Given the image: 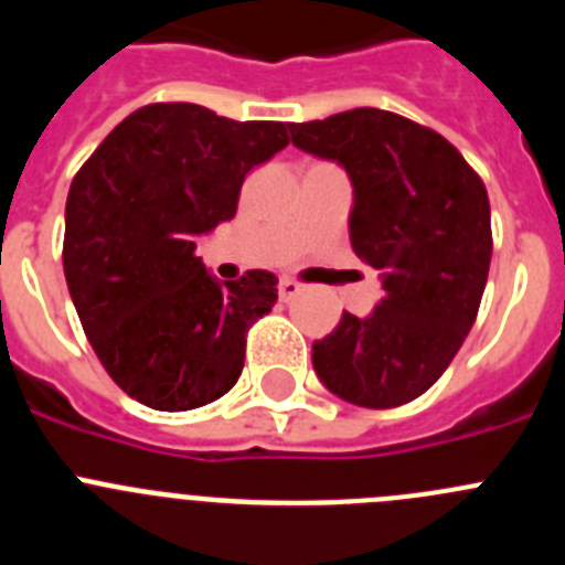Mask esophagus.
<instances>
[{
	"label": "esophagus",
	"mask_w": 565,
	"mask_h": 565,
	"mask_svg": "<svg viewBox=\"0 0 565 565\" xmlns=\"http://www.w3.org/2000/svg\"><path fill=\"white\" fill-rule=\"evenodd\" d=\"M299 294H302V286H299L297 279L291 277L279 279V299H282V302H291V299L299 297Z\"/></svg>",
	"instance_id": "obj_1"
}]
</instances>
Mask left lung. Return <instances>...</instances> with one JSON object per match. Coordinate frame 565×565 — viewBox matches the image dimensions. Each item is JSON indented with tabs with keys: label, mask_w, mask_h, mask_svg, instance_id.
<instances>
[{
	"label": "left lung",
	"mask_w": 565,
	"mask_h": 565,
	"mask_svg": "<svg viewBox=\"0 0 565 565\" xmlns=\"http://www.w3.org/2000/svg\"><path fill=\"white\" fill-rule=\"evenodd\" d=\"M291 139L344 164L353 252L384 271L370 317L344 313L313 341V370L341 401L403 406L437 384L479 313L493 255L484 181L443 134L381 108L294 122Z\"/></svg>",
	"instance_id": "left-lung-1"
}]
</instances>
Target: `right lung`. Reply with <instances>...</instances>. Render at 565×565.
Listing matches in <instances>:
<instances>
[{"label":"right lung","mask_w":565,"mask_h":565,"mask_svg":"<svg viewBox=\"0 0 565 565\" xmlns=\"http://www.w3.org/2000/svg\"><path fill=\"white\" fill-rule=\"evenodd\" d=\"M288 128L151 103L72 179L70 297L103 370L145 406L188 412L237 384L246 333L277 302V277L257 268L221 286L195 257V235L235 218L243 179L286 148Z\"/></svg>","instance_id":"1"}]
</instances>
